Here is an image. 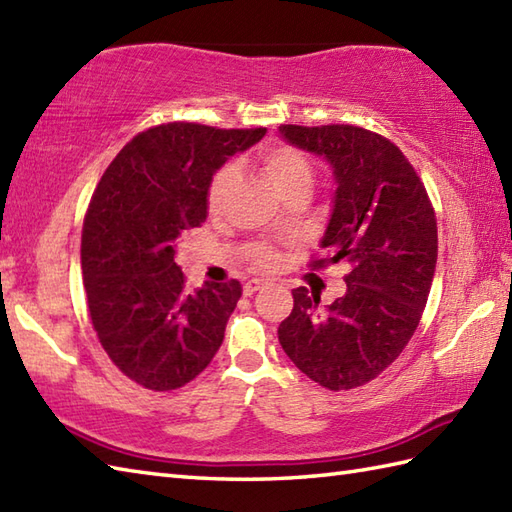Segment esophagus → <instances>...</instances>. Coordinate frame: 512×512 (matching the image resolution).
I'll use <instances>...</instances> for the list:
<instances>
[{
  "instance_id": "esophagus-1",
  "label": "esophagus",
  "mask_w": 512,
  "mask_h": 512,
  "mask_svg": "<svg viewBox=\"0 0 512 512\" xmlns=\"http://www.w3.org/2000/svg\"><path fill=\"white\" fill-rule=\"evenodd\" d=\"M267 287V282L265 280H258V278H254V280H249V282H245V287H243V293L245 295H254L256 291H260V289H265Z\"/></svg>"
}]
</instances>
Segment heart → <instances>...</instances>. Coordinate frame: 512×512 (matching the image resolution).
<instances>
[{
	"instance_id": "obj_1",
	"label": "heart",
	"mask_w": 512,
	"mask_h": 512,
	"mask_svg": "<svg viewBox=\"0 0 512 512\" xmlns=\"http://www.w3.org/2000/svg\"><path fill=\"white\" fill-rule=\"evenodd\" d=\"M260 170H263L265 177L269 179V184L278 190V195H287L289 190L295 188H311L313 181V166L309 162V157L300 153L298 149L287 144H271L267 149H263L258 157ZM234 179V170L230 166L221 168L217 175L212 177L210 188H208V208L210 212H217L223 203V197L227 188H230ZM252 263L260 269H271L276 267L278 256L276 252H271L269 247L256 245L252 249Z\"/></svg>"
}]
</instances>
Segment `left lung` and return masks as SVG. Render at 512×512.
Wrapping results in <instances>:
<instances>
[{"instance_id":"8db88e82","label":"left lung","mask_w":512,"mask_h":512,"mask_svg":"<svg viewBox=\"0 0 512 512\" xmlns=\"http://www.w3.org/2000/svg\"><path fill=\"white\" fill-rule=\"evenodd\" d=\"M278 131L333 170V210L320 241L326 258L311 267L350 265L346 293L333 304L293 289L280 346L322 388H359L401 355L420 322L438 258L436 214L414 166L383 135L352 124Z\"/></svg>"}]
</instances>
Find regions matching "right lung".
Masks as SVG:
<instances>
[{
	"label": "right lung",
	"instance_id": "obj_1",
	"mask_svg": "<svg viewBox=\"0 0 512 512\" xmlns=\"http://www.w3.org/2000/svg\"><path fill=\"white\" fill-rule=\"evenodd\" d=\"M265 133L160 124L135 135L100 179L81 241L87 306L109 359L146 390L190 383L223 344L241 282L190 291L177 238L206 221L210 181L227 157Z\"/></svg>",
	"mask_w": 512,
	"mask_h": 512
}]
</instances>
